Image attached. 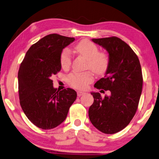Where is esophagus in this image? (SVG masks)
Returning a JSON list of instances; mask_svg holds the SVG:
<instances>
[{
    "instance_id": "esophagus-1",
    "label": "esophagus",
    "mask_w": 159,
    "mask_h": 159,
    "mask_svg": "<svg viewBox=\"0 0 159 159\" xmlns=\"http://www.w3.org/2000/svg\"><path fill=\"white\" fill-rule=\"evenodd\" d=\"M77 96H82L83 94H84L85 92H84V91H77Z\"/></svg>"
}]
</instances>
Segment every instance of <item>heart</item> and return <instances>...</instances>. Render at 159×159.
<instances>
[{
    "label": "heart",
    "mask_w": 159,
    "mask_h": 159,
    "mask_svg": "<svg viewBox=\"0 0 159 159\" xmlns=\"http://www.w3.org/2000/svg\"><path fill=\"white\" fill-rule=\"evenodd\" d=\"M75 49L78 54L87 60V68H90L97 75H102L107 71L110 66L108 56L103 52H99L98 47L89 40L80 41ZM61 65L63 68H68L72 62L71 53L68 49H64L60 57ZM93 80V75L88 71L83 73L74 72L68 75V82L71 87L79 89H84Z\"/></svg>",
    "instance_id": "1"
}]
</instances>
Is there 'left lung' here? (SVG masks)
Here are the masks:
<instances>
[{
	"label": "left lung",
	"mask_w": 159,
	"mask_h": 159,
	"mask_svg": "<svg viewBox=\"0 0 159 159\" xmlns=\"http://www.w3.org/2000/svg\"><path fill=\"white\" fill-rule=\"evenodd\" d=\"M92 41L107 50L110 59L105 77L94 87L109 90L111 95L102 98L99 93L91 92L94 101L89 116L100 131L114 134L126 128L137 111L143 83L141 66L138 56L120 38L113 36Z\"/></svg>",
	"instance_id": "left-lung-1"
}]
</instances>
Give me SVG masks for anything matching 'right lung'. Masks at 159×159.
I'll use <instances>...</instances> for the list:
<instances>
[{
    "label": "right lung",
    "instance_id": "obj_1",
    "mask_svg": "<svg viewBox=\"0 0 159 159\" xmlns=\"http://www.w3.org/2000/svg\"><path fill=\"white\" fill-rule=\"evenodd\" d=\"M74 38L53 33L40 39L28 50L18 72L19 102L27 118L44 130L58 126L66 119L77 98L72 89L58 91L52 77L61 69L63 49Z\"/></svg>",
    "mask_w": 159,
    "mask_h": 159
}]
</instances>
